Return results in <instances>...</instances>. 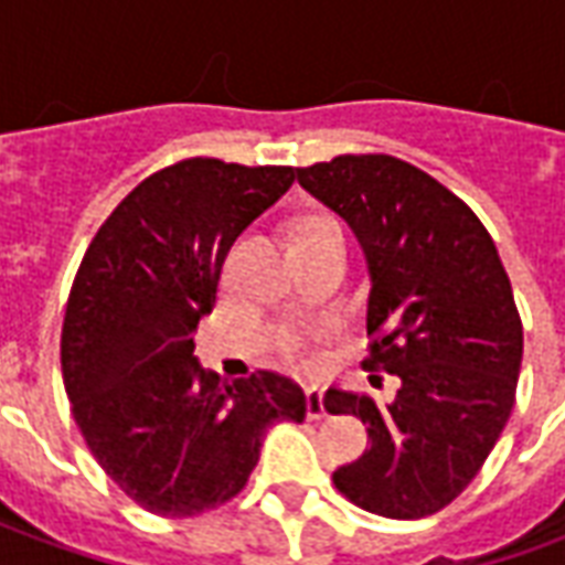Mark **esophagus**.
<instances>
[{
    "instance_id": "34e87169",
    "label": "esophagus",
    "mask_w": 565,
    "mask_h": 565,
    "mask_svg": "<svg viewBox=\"0 0 565 565\" xmlns=\"http://www.w3.org/2000/svg\"><path fill=\"white\" fill-rule=\"evenodd\" d=\"M306 408L311 420H320L327 417V408H323V391L320 387H308L306 391Z\"/></svg>"
}]
</instances>
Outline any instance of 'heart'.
I'll return each mask as SVG.
<instances>
[{"instance_id":"heart-1","label":"heart","mask_w":565,"mask_h":565,"mask_svg":"<svg viewBox=\"0 0 565 565\" xmlns=\"http://www.w3.org/2000/svg\"><path fill=\"white\" fill-rule=\"evenodd\" d=\"M323 223H332V221H327V217H306V221L296 223L294 233H296V230H308V226H323ZM287 354H290V356H302V344L290 342V344H287Z\"/></svg>"}]
</instances>
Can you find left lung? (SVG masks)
I'll return each mask as SVG.
<instances>
[{
    "instance_id": "1",
    "label": "left lung",
    "mask_w": 565,
    "mask_h": 565,
    "mask_svg": "<svg viewBox=\"0 0 565 565\" xmlns=\"http://www.w3.org/2000/svg\"><path fill=\"white\" fill-rule=\"evenodd\" d=\"M296 178L363 247L366 363L399 379L384 405L327 391L323 408L360 417L372 438L332 481L381 518L436 514L478 475L518 391L523 327L497 245L448 186L387 153H344Z\"/></svg>"
}]
</instances>
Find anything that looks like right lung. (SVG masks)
<instances>
[{
  "mask_svg": "<svg viewBox=\"0 0 565 565\" xmlns=\"http://www.w3.org/2000/svg\"><path fill=\"white\" fill-rule=\"evenodd\" d=\"M290 184V166L174 162L111 211L81 259L60 342L66 396L93 457L153 514L223 505L247 484L263 433L306 417L290 379L226 384L193 356L230 247Z\"/></svg>",
  "mask_w": 565,
  "mask_h": 565,
  "instance_id": "add662e5",
  "label": "right lung"
}]
</instances>
